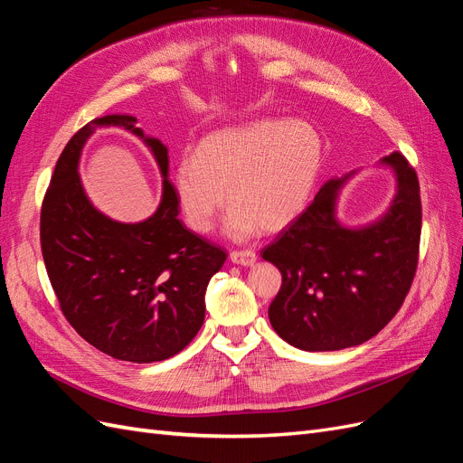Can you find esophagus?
I'll list each match as a JSON object with an SVG mask.
<instances>
[{
    "mask_svg": "<svg viewBox=\"0 0 463 463\" xmlns=\"http://www.w3.org/2000/svg\"><path fill=\"white\" fill-rule=\"evenodd\" d=\"M230 259L233 264H241V266H253L257 262V255L255 250H249V249H243V250H232L230 253Z\"/></svg>",
    "mask_w": 463,
    "mask_h": 463,
    "instance_id": "obj_1",
    "label": "esophagus"
}]
</instances>
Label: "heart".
<instances>
[{"instance_id": "b5f03b06", "label": "heart", "mask_w": 463, "mask_h": 463, "mask_svg": "<svg viewBox=\"0 0 463 463\" xmlns=\"http://www.w3.org/2000/svg\"><path fill=\"white\" fill-rule=\"evenodd\" d=\"M322 162L318 133L303 121L259 119L210 133L194 156L174 170L172 189L187 226L197 233L214 228L230 201L223 230L247 240L262 230H282L311 197Z\"/></svg>"}]
</instances>
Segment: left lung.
<instances>
[{
  "mask_svg": "<svg viewBox=\"0 0 463 463\" xmlns=\"http://www.w3.org/2000/svg\"><path fill=\"white\" fill-rule=\"evenodd\" d=\"M381 164L396 175V194L381 218L347 228L335 216L338 191L352 172L326 181L305 213L262 249V259L282 272L270 325L293 347L335 352L367 342L408 296L421 240L419 181L400 152Z\"/></svg>",
  "mask_w": 463,
  "mask_h": 463,
  "instance_id": "left-lung-1",
  "label": "left lung"
}]
</instances>
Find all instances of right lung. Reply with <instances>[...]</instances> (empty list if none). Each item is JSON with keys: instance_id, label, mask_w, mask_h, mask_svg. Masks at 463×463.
I'll return each mask as SVG.
<instances>
[{"instance_id": "1", "label": "right lung", "mask_w": 463, "mask_h": 463, "mask_svg": "<svg viewBox=\"0 0 463 463\" xmlns=\"http://www.w3.org/2000/svg\"><path fill=\"white\" fill-rule=\"evenodd\" d=\"M109 124L143 137L165 177L157 213L143 222L108 219L81 189V146ZM167 167V148L145 137L137 118H96L65 145L42 203V257L61 311L80 338L114 359L154 363L179 354L201 330L206 286L226 262L223 249L177 218Z\"/></svg>"}]
</instances>
